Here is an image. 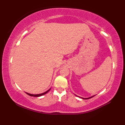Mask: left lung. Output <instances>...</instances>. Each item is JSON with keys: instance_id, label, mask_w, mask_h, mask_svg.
Returning a JSON list of instances; mask_svg holds the SVG:
<instances>
[{"instance_id": "obj_1", "label": "left lung", "mask_w": 125, "mask_h": 125, "mask_svg": "<svg viewBox=\"0 0 125 125\" xmlns=\"http://www.w3.org/2000/svg\"><path fill=\"white\" fill-rule=\"evenodd\" d=\"M76 95V94H75ZM76 96H77V95H76ZM94 95H92V96H91V97H89V98H83V97H81V98H82V99H90V98H92L93 97H94Z\"/></svg>"}]
</instances>
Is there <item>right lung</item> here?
<instances>
[{
	"mask_svg": "<svg viewBox=\"0 0 125 125\" xmlns=\"http://www.w3.org/2000/svg\"><path fill=\"white\" fill-rule=\"evenodd\" d=\"M50 90V89H49L48 90H47V91L44 92L43 93H42V94H29V93H27V92H26V94H27L28 95H30V96H31V97H40V96H42V95H43L45 94H46L48 92L49 90Z\"/></svg>",
	"mask_w": 125,
	"mask_h": 125,
	"instance_id": "right-lung-1",
	"label": "right lung"
}]
</instances>
